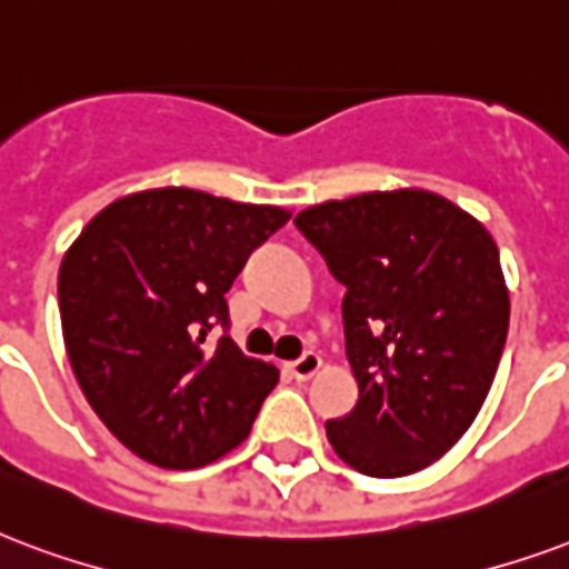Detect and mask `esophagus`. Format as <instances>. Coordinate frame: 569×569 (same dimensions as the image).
Returning <instances> with one entry per match:
<instances>
[{
  "mask_svg": "<svg viewBox=\"0 0 569 569\" xmlns=\"http://www.w3.org/2000/svg\"><path fill=\"white\" fill-rule=\"evenodd\" d=\"M319 368H322V359H319L317 352H305L301 359L289 365V373H292L296 380H310Z\"/></svg>",
  "mask_w": 569,
  "mask_h": 569,
  "instance_id": "obj_1",
  "label": "esophagus"
}]
</instances>
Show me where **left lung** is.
Instances as JSON below:
<instances>
[{
    "label": "left lung",
    "mask_w": 569,
    "mask_h": 569,
    "mask_svg": "<svg viewBox=\"0 0 569 569\" xmlns=\"http://www.w3.org/2000/svg\"><path fill=\"white\" fill-rule=\"evenodd\" d=\"M343 296L359 401L326 425L349 467L407 477L461 440L507 343L509 292L498 243L428 189L365 192L296 217Z\"/></svg>",
    "instance_id": "left-lung-1"
}]
</instances>
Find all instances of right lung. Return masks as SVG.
Listing matches in <instances>:
<instances>
[{"label":"right lung","instance_id":"add662e5","mask_svg":"<svg viewBox=\"0 0 569 569\" xmlns=\"http://www.w3.org/2000/svg\"><path fill=\"white\" fill-rule=\"evenodd\" d=\"M289 210L187 187L96 213L60 264L66 352L83 398L126 449L166 470L210 465L250 435L277 368L229 335L226 292Z\"/></svg>","mask_w":569,"mask_h":569}]
</instances>
